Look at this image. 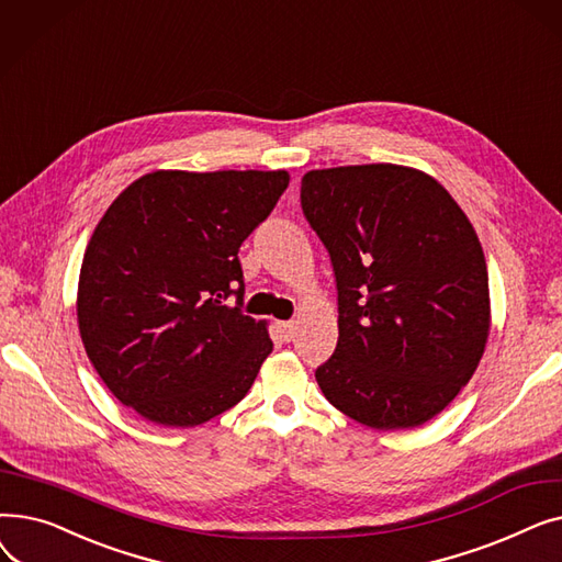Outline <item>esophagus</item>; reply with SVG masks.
Returning <instances> with one entry per match:
<instances>
[{
    "label": "esophagus",
    "instance_id": "obj_1",
    "mask_svg": "<svg viewBox=\"0 0 562 562\" xmlns=\"http://www.w3.org/2000/svg\"><path fill=\"white\" fill-rule=\"evenodd\" d=\"M278 328H280L284 341H291L293 337H296V323H293V321H280Z\"/></svg>",
    "mask_w": 562,
    "mask_h": 562
}]
</instances>
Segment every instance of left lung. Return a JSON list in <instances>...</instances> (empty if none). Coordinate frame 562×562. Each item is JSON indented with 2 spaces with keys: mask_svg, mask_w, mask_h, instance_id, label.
Listing matches in <instances>:
<instances>
[{
  "mask_svg": "<svg viewBox=\"0 0 562 562\" xmlns=\"http://www.w3.org/2000/svg\"><path fill=\"white\" fill-rule=\"evenodd\" d=\"M301 204L337 280L323 396L375 430L430 422L474 375L490 335L476 229L430 175L396 164L310 170Z\"/></svg>",
  "mask_w": 562,
  "mask_h": 562,
  "instance_id": "left-lung-1",
  "label": "left lung"
}]
</instances>
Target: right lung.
I'll use <instances>...</instances> for the list:
<instances>
[{
    "instance_id": "1",
    "label": "right lung",
    "mask_w": 562,
    "mask_h": 562,
    "mask_svg": "<svg viewBox=\"0 0 562 562\" xmlns=\"http://www.w3.org/2000/svg\"><path fill=\"white\" fill-rule=\"evenodd\" d=\"M286 187V170H155L104 212L81 261L79 335L109 392L143 419L193 428L252 387L273 341L239 307V248Z\"/></svg>"
}]
</instances>
